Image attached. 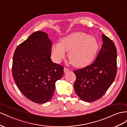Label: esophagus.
Here are the masks:
<instances>
[{
	"label": "esophagus",
	"mask_w": 127,
	"mask_h": 127,
	"mask_svg": "<svg viewBox=\"0 0 127 127\" xmlns=\"http://www.w3.org/2000/svg\"><path fill=\"white\" fill-rule=\"evenodd\" d=\"M70 71V70L68 69V68H66V67H64V73H67V72H68Z\"/></svg>",
	"instance_id": "obj_1"
}]
</instances>
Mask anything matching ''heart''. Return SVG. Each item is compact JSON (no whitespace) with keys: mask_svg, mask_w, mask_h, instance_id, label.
I'll use <instances>...</instances> for the list:
<instances>
[{"mask_svg":"<svg viewBox=\"0 0 127 127\" xmlns=\"http://www.w3.org/2000/svg\"><path fill=\"white\" fill-rule=\"evenodd\" d=\"M99 48L97 39L83 32H74L61 39L60 43L54 44L52 55L56 62L64 59L68 52L70 62L75 67L88 66L95 58Z\"/></svg>","mask_w":127,"mask_h":127,"instance_id":"1","label":"heart"}]
</instances>
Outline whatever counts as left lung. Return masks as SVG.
Masks as SVG:
<instances>
[{
  "mask_svg": "<svg viewBox=\"0 0 127 127\" xmlns=\"http://www.w3.org/2000/svg\"><path fill=\"white\" fill-rule=\"evenodd\" d=\"M103 45L90 65L74 70L75 93L81 100L94 102L100 98L113 82L117 70V50L113 41L102 34Z\"/></svg>",
  "mask_w": 127,
  "mask_h": 127,
  "instance_id": "obj_1",
  "label": "left lung"
}]
</instances>
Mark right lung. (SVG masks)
<instances>
[{
	"label": "right lung",
	"instance_id": "add662e5",
	"mask_svg": "<svg viewBox=\"0 0 127 127\" xmlns=\"http://www.w3.org/2000/svg\"><path fill=\"white\" fill-rule=\"evenodd\" d=\"M52 41L46 33L36 31L18 46L13 59L12 74L17 87L33 102L52 98L55 82L63 75L62 66L53 63Z\"/></svg>",
	"mask_w": 127,
	"mask_h": 127
}]
</instances>
